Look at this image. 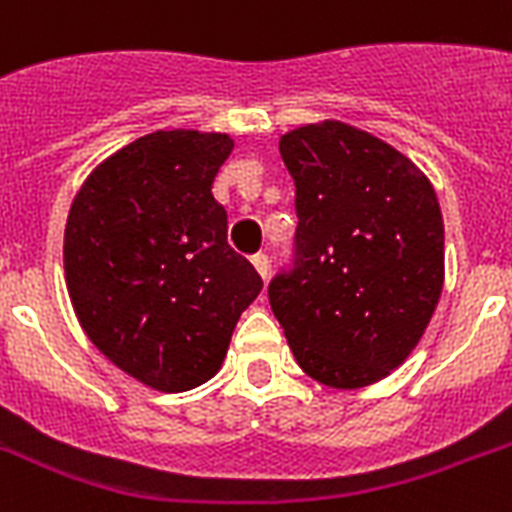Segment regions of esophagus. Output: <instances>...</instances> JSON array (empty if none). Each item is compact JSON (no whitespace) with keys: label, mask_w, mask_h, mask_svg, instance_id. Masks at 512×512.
<instances>
[{"label":"esophagus","mask_w":512,"mask_h":512,"mask_svg":"<svg viewBox=\"0 0 512 512\" xmlns=\"http://www.w3.org/2000/svg\"><path fill=\"white\" fill-rule=\"evenodd\" d=\"M252 265H255V271L260 273V279H268V271H271V260H268V255H263V252L252 255Z\"/></svg>","instance_id":"1"}]
</instances>
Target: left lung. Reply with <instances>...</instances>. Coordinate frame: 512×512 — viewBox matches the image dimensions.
I'll return each mask as SVG.
<instances>
[{
	"instance_id": "1",
	"label": "left lung",
	"mask_w": 512,
	"mask_h": 512,
	"mask_svg": "<svg viewBox=\"0 0 512 512\" xmlns=\"http://www.w3.org/2000/svg\"><path fill=\"white\" fill-rule=\"evenodd\" d=\"M295 180V260L268 287L297 364L329 388L388 377L444 289V220L412 159L342 122L281 135Z\"/></svg>"
}]
</instances>
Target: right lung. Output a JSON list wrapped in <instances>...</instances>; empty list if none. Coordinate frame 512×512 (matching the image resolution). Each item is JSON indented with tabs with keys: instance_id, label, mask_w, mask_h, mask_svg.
Returning <instances> with one entry per match:
<instances>
[{
	"instance_id": "right-lung-1",
	"label": "right lung",
	"mask_w": 512,
	"mask_h": 512,
	"mask_svg": "<svg viewBox=\"0 0 512 512\" xmlns=\"http://www.w3.org/2000/svg\"><path fill=\"white\" fill-rule=\"evenodd\" d=\"M231 151L220 132H151L98 164L68 212L76 319L111 364L162 393L215 377L263 289L228 247V215L212 196Z\"/></svg>"
}]
</instances>
